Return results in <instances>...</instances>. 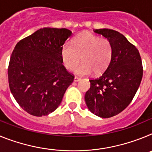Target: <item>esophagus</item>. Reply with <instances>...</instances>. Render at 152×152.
<instances>
[{"mask_svg":"<svg viewBox=\"0 0 152 152\" xmlns=\"http://www.w3.org/2000/svg\"><path fill=\"white\" fill-rule=\"evenodd\" d=\"M81 80V78L77 77V76H75V78H74V81H75V82H77V81H79V80Z\"/></svg>","mask_w":152,"mask_h":152,"instance_id":"34e87169","label":"esophagus"}]
</instances>
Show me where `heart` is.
I'll return each instance as SVG.
<instances>
[{"mask_svg": "<svg viewBox=\"0 0 152 152\" xmlns=\"http://www.w3.org/2000/svg\"><path fill=\"white\" fill-rule=\"evenodd\" d=\"M64 66L72 70L78 63H83L75 69L78 75H88L91 72L96 75L103 73L109 66L113 56V47L107 39L100 38L91 33L78 35L72 45L66 43L61 52Z\"/></svg>", "mask_w": 152, "mask_h": 152, "instance_id": "1", "label": "heart"}]
</instances>
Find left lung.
<instances>
[{"label":"left lung","mask_w":152,"mask_h":152,"mask_svg":"<svg viewBox=\"0 0 152 152\" xmlns=\"http://www.w3.org/2000/svg\"><path fill=\"white\" fill-rule=\"evenodd\" d=\"M94 31L110 42L113 56L103 75L90 80L91 88L84 99L92 113L110 118L128 107L136 94L143 75L142 59L135 45L117 31L109 29Z\"/></svg>","instance_id":"left-lung-1"}]
</instances>
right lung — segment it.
Returning <instances> with one entry per match:
<instances>
[{
	"instance_id": "right-lung-1",
	"label": "right lung",
	"mask_w": 152,
	"mask_h": 152,
	"mask_svg": "<svg viewBox=\"0 0 152 152\" xmlns=\"http://www.w3.org/2000/svg\"><path fill=\"white\" fill-rule=\"evenodd\" d=\"M72 31L45 27L17 42L8 66L9 87L23 110L46 116L60 105L74 80L62 64L61 52Z\"/></svg>"
}]
</instances>
